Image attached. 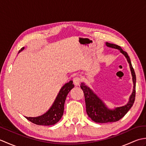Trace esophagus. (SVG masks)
<instances>
[{
    "mask_svg": "<svg viewBox=\"0 0 146 146\" xmlns=\"http://www.w3.org/2000/svg\"><path fill=\"white\" fill-rule=\"evenodd\" d=\"M80 82H81V78L79 76H75L73 78V83L75 85H79Z\"/></svg>",
    "mask_w": 146,
    "mask_h": 146,
    "instance_id": "1",
    "label": "esophagus"
}]
</instances>
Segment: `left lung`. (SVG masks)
<instances>
[{"instance_id": "left-lung-1", "label": "left lung", "mask_w": 146, "mask_h": 146, "mask_svg": "<svg viewBox=\"0 0 146 146\" xmlns=\"http://www.w3.org/2000/svg\"><path fill=\"white\" fill-rule=\"evenodd\" d=\"M106 45L109 48L119 49L121 53L125 56L129 64L130 68H131L134 86H133V92L132 95L130 96L128 103L124 106L117 107L115 109L111 110L107 107L104 102L97 97V95L94 94V92L90 88L85 85L84 83H82L80 87L82 89L85 95L86 113L93 121L97 123L114 122L119 120L128 112L130 108L132 107L135 97L136 76L134 70L132 66L131 60H130L127 53L123 51L120 46L117 44L107 42Z\"/></svg>"}]
</instances>
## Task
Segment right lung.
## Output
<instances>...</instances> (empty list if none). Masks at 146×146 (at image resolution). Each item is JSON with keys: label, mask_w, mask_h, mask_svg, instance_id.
Wrapping results in <instances>:
<instances>
[{"label": "right lung", "mask_w": 146, "mask_h": 146, "mask_svg": "<svg viewBox=\"0 0 146 146\" xmlns=\"http://www.w3.org/2000/svg\"><path fill=\"white\" fill-rule=\"evenodd\" d=\"M24 49V48H22L19 52L23 51ZM74 86H75L71 80L66 83L61 88L51 108L42 115L36 117H25L30 122L39 125H52L56 123L63 115L64 105L66 96Z\"/></svg>", "instance_id": "1"}]
</instances>
